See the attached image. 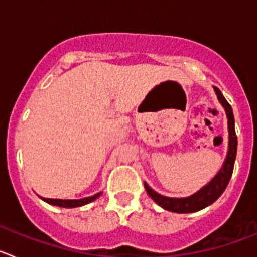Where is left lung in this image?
<instances>
[{
	"label": "left lung",
	"mask_w": 257,
	"mask_h": 257,
	"mask_svg": "<svg viewBox=\"0 0 257 257\" xmlns=\"http://www.w3.org/2000/svg\"><path fill=\"white\" fill-rule=\"evenodd\" d=\"M213 91L216 94L217 100L221 104L224 110L226 113L228 118V133H229V142H228V152L226 157L222 163L221 169L219 170L215 176L206 184L205 187L201 188L198 192L193 193L192 196L184 197V198H172V197H166L157 193L156 190L152 189L148 184L144 183V187L148 196L156 202L157 205L161 206L162 208L171 212L176 213H190L197 212L199 210H203L207 206L212 205L213 202L216 201L222 192L228 187L229 180L233 174V167H234L235 156H237V135H235V127H234V115L231 106L229 105L225 97L222 96L221 91L217 87H213Z\"/></svg>",
	"instance_id": "obj_1"
}]
</instances>
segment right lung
I'll use <instances>...</instances> for the list:
<instances>
[{
    "label": "right lung",
    "instance_id": "1",
    "mask_svg": "<svg viewBox=\"0 0 257 257\" xmlns=\"http://www.w3.org/2000/svg\"><path fill=\"white\" fill-rule=\"evenodd\" d=\"M101 194H103V193L99 192L96 193V194H94V196L86 197V198H81V199H54V198H44V197H42V201L47 202L49 205L58 206V207L74 208V207H81V206L87 205V203H90V202L99 198Z\"/></svg>",
    "mask_w": 257,
    "mask_h": 257
}]
</instances>
